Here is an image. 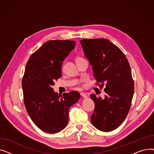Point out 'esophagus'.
Here are the masks:
<instances>
[{"mask_svg": "<svg viewBox=\"0 0 154 154\" xmlns=\"http://www.w3.org/2000/svg\"><path fill=\"white\" fill-rule=\"evenodd\" d=\"M80 95H81L82 97H84V98H87V95L86 94L84 93V92L80 93Z\"/></svg>", "mask_w": 154, "mask_h": 154, "instance_id": "obj_1", "label": "esophagus"}]
</instances>
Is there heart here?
<instances>
[{
	"label": "heart",
	"instance_id": "1",
	"mask_svg": "<svg viewBox=\"0 0 154 154\" xmlns=\"http://www.w3.org/2000/svg\"><path fill=\"white\" fill-rule=\"evenodd\" d=\"M82 59V58H81V57H77V59H76V60H78V59Z\"/></svg>",
	"mask_w": 154,
	"mask_h": 154
}]
</instances>
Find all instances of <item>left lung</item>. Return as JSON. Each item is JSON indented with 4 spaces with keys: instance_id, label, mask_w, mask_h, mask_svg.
<instances>
[{
    "instance_id": "left-lung-1",
    "label": "left lung",
    "mask_w": 154,
    "mask_h": 154,
    "mask_svg": "<svg viewBox=\"0 0 154 154\" xmlns=\"http://www.w3.org/2000/svg\"><path fill=\"white\" fill-rule=\"evenodd\" d=\"M84 55L92 66L97 84L106 93L104 99L92 94L95 109L91 120L102 132L117 128L126 118L134 92L131 69L125 54L106 38L80 40Z\"/></svg>"
}]
</instances>
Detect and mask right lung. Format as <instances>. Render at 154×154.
<instances>
[{
    "mask_svg": "<svg viewBox=\"0 0 154 154\" xmlns=\"http://www.w3.org/2000/svg\"><path fill=\"white\" fill-rule=\"evenodd\" d=\"M75 44L73 40H49L31 55L26 64L22 80L24 104L34 123L48 134L66 128L69 110L80 98L77 91L59 95L52 87L62 77V62Z\"/></svg>",
    "mask_w": 154,
    "mask_h": 154,
    "instance_id": "add662e5",
    "label": "right lung"
}]
</instances>
